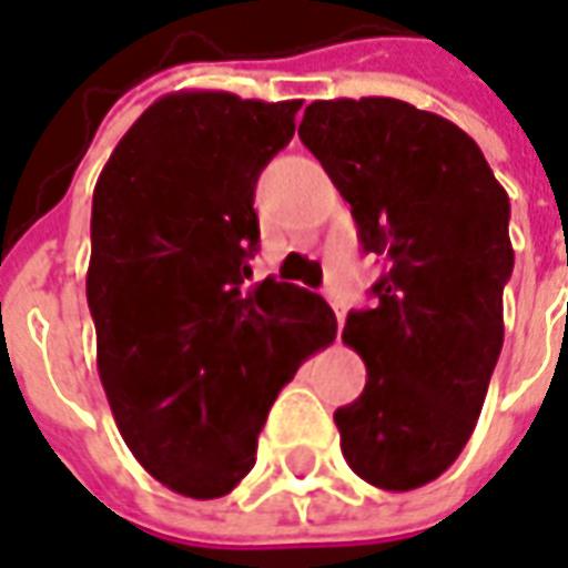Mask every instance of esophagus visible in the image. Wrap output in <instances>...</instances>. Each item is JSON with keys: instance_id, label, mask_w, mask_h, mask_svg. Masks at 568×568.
Listing matches in <instances>:
<instances>
[{"instance_id": "34e87169", "label": "esophagus", "mask_w": 568, "mask_h": 568, "mask_svg": "<svg viewBox=\"0 0 568 568\" xmlns=\"http://www.w3.org/2000/svg\"><path fill=\"white\" fill-rule=\"evenodd\" d=\"M327 300H331V306H334L336 322H339V327H343V322H346V306L339 303V296H334V293H327Z\"/></svg>"}]
</instances>
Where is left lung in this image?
<instances>
[{"mask_svg": "<svg viewBox=\"0 0 568 568\" xmlns=\"http://www.w3.org/2000/svg\"><path fill=\"white\" fill-rule=\"evenodd\" d=\"M300 139L349 201L362 246L386 260L377 306L343 327L367 383L336 408L339 448L365 483L410 491L455 464L486 402L510 201L464 129L398 98L312 101Z\"/></svg>", "mask_w": 568, "mask_h": 568, "instance_id": "obj_1", "label": "left lung"}]
</instances>
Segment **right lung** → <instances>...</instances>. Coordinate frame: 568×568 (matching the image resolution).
<instances>
[{
    "label": "right lung",
    "mask_w": 568,
    "mask_h": 568,
    "mask_svg": "<svg viewBox=\"0 0 568 568\" xmlns=\"http://www.w3.org/2000/svg\"><path fill=\"white\" fill-rule=\"evenodd\" d=\"M300 108L232 92L158 98L92 194L98 377L129 452L185 498H222L253 470L272 402L336 336L318 293L250 284L256 179Z\"/></svg>",
    "instance_id": "1"
}]
</instances>
